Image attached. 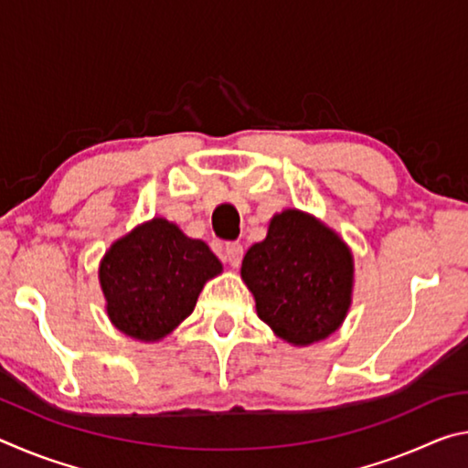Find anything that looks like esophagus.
Here are the masks:
<instances>
[{"label":"esophagus","instance_id":"obj_1","mask_svg":"<svg viewBox=\"0 0 468 468\" xmlns=\"http://www.w3.org/2000/svg\"><path fill=\"white\" fill-rule=\"evenodd\" d=\"M225 258H227V262L231 264L233 268H237L241 264V260H243V245L239 243V241H231V243H227V248H225Z\"/></svg>","mask_w":468,"mask_h":468}]
</instances>
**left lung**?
Segmentation results:
<instances>
[{
    "mask_svg": "<svg viewBox=\"0 0 468 468\" xmlns=\"http://www.w3.org/2000/svg\"><path fill=\"white\" fill-rule=\"evenodd\" d=\"M241 279L258 318L284 343L307 346L335 335L351 310L353 251L320 218L287 208L243 256Z\"/></svg>",
    "mask_w": 468,
    "mask_h": 468,
    "instance_id": "left-lung-1",
    "label": "left lung"
}]
</instances>
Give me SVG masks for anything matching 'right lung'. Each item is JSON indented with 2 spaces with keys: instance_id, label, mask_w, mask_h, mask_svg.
Instances as JSON below:
<instances>
[{
  "instance_id": "add662e5",
  "label": "right lung",
  "mask_w": 468,
  "mask_h": 468,
  "mask_svg": "<svg viewBox=\"0 0 468 468\" xmlns=\"http://www.w3.org/2000/svg\"><path fill=\"white\" fill-rule=\"evenodd\" d=\"M220 272L223 264L202 239L154 217L111 243L99 282L111 324L140 343H156L194 312L204 284Z\"/></svg>"
}]
</instances>
